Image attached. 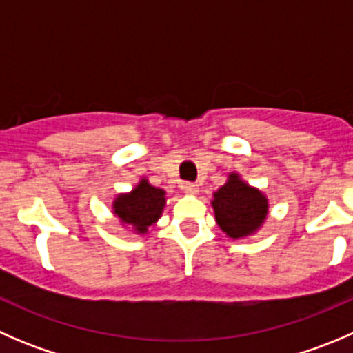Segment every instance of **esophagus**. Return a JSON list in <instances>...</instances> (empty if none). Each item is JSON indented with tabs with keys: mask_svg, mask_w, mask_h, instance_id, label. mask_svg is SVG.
I'll list each match as a JSON object with an SVG mask.
<instances>
[{
	"mask_svg": "<svg viewBox=\"0 0 353 353\" xmlns=\"http://www.w3.org/2000/svg\"><path fill=\"white\" fill-rule=\"evenodd\" d=\"M183 191L186 194H198L199 186H198V184H194V183H184L183 184Z\"/></svg>",
	"mask_w": 353,
	"mask_h": 353,
	"instance_id": "1",
	"label": "esophagus"
}]
</instances>
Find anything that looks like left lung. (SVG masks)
<instances>
[{
	"mask_svg": "<svg viewBox=\"0 0 353 353\" xmlns=\"http://www.w3.org/2000/svg\"><path fill=\"white\" fill-rule=\"evenodd\" d=\"M268 198L230 172L223 186L213 193L212 208L220 229L232 239L252 236L268 216Z\"/></svg>",
	"mask_w": 353,
	"mask_h": 353,
	"instance_id": "8db88e82",
	"label": "left lung"
}]
</instances>
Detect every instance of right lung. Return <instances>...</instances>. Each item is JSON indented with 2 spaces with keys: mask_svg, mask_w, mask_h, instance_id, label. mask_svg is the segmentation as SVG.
Instances as JSON below:
<instances>
[{
  "mask_svg": "<svg viewBox=\"0 0 353 353\" xmlns=\"http://www.w3.org/2000/svg\"><path fill=\"white\" fill-rule=\"evenodd\" d=\"M165 201V191L152 186L147 177H141L130 193H121L114 198L112 213L123 225H131L134 232L143 236L162 216Z\"/></svg>",
  "mask_w": 353,
  "mask_h": 353,
  "instance_id": "obj_1",
  "label": "right lung"
}]
</instances>
